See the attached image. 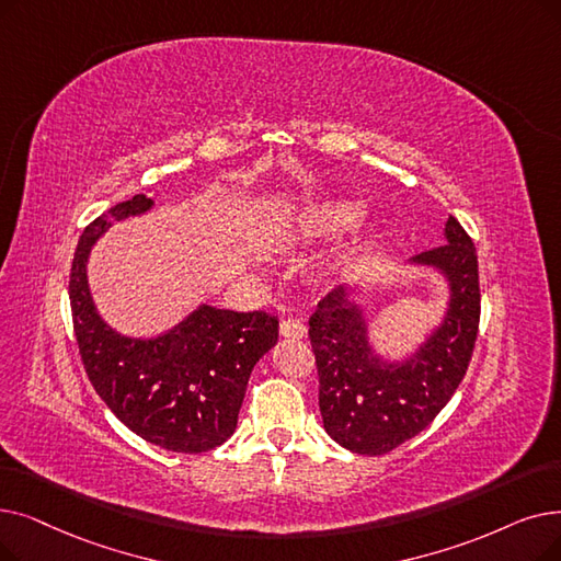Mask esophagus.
<instances>
[{
    "label": "esophagus",
    "instance_id": "obj_1",
    "mask_svg": "<svg viewBox=\"0 0 561 561\" xmlns=\"http://www.w3.org/2000/svg\"><path fill=\"white\" fill-rule=\"evenodd\" d=\"M279 334L288 339H302L307 334V325L300 319H286L279 325Z\"/></svg>",
    "mask_w": 561,
    "mask_h": 561
}]
</instances>
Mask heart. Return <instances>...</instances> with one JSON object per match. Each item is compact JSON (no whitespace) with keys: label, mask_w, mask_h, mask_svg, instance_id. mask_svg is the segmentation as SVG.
Here are the masks:
<instances>
[{"label":"heart","mask_w":561,"mask_h":561,"mask_svg":"<svg viewBox=\"0 0 561 561\" xmlns=\"http://www.w3.org/2000/svg\"><path fill=\"white\" fill-rule=\"evenodd\" d=\"M355 208L357 206L353 202H328L309 210L300 222H302V229L309 233L334 231L353 220Z\"/></svg>","instance_id":"1"}]
</instances>
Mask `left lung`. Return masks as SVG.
Returning a JSON list of instances; mask_svg holds the SVG:
<instances>
[{"label": "left lung", "mask_w": 561, "mask_h": 561, "mask_svg": "<svg viewBox=\"0 0 561 561\" xmlns=\"http://www.w3.org/2000/svg\"><path fill=\"white\" fill-rule=\"evenodd\" d=\"M449 284L443 323L401 362L374 353L362 307L336 286L309 319L319 369V405L328 435L341 447L380 456L422 433L454 397L468 371L479 330V263L472 238L449 217L445 245L412 256Z\"/></svg>", "instance_id": "1"}]
</instances>
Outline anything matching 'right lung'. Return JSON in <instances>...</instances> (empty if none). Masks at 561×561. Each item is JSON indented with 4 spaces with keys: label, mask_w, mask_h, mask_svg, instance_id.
<instances>
[{
    "label": "right lung",
    "mask_w": 561,
    "mask_h": 561,
    "mask_svg": "<svg viewBox=\"0 0 561 561\" xmlns=\"http://www.w3.org/2000/svg\"><path fill=\"white\" fill-rule=\"evenodd\" d=\"M153 208L135 194L82 231L68 296L84 371L114 415L146 443L176 454H202L227 443L254 364L277 344L279 321L265 311L199 305L153 339L124 336L95 311L87 261L112 222Z\"/></svg>",
    "instance_id": "1"
}]
</instances>
